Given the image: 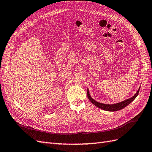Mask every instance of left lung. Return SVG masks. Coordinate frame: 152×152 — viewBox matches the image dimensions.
<instances>
[{
	"label": "left lung",
	"instance_id": "8db88e82",
	"mask_svg": "<svg viewBox=\"0 0 152 152\" xmlns=\"http://www.w3.org/2000/svg\"><path fill=\"white\" fill-rule=\"evenodd\" d=\"M140 87H139L138 91H137V93L134 94L132 98H128V99H127L126 100L122 101L121 102H119V103H116V104H105L103 103H100V102L94 100L93 98L91 96L90 93H89V91L88 89H87V97H88V98H89V100L91 102V103H93L94 105H96V107L103 109V110H105V111H116L121 110V109H122L123 108H124L125 107L127 106V105H129L130 103H131V102H132L134 100H135V98L138 96L139 92L140 91Z\"/></svg>",
	"mask_w": 152,
	"mask_h": 152
}]
</instances>
